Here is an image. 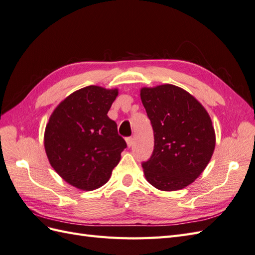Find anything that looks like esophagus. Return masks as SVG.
<instances>
[{"mask_svg": "<svg viewBox=\"0 0 255 255\" xmlns=\"http://www.w3.org/2000/svg\"><path fill=\"white\" fill-rule=\"evenodd\" d=\"M126 140H127L128 146V148H130V146H132V145H133V142H134V141H133V138H132V137H128Z\"/></svg>", "mask_w": 255, "mask_h": 255, "instance_id": "esophagus-1", "label": "esophagus"}]
</instances>
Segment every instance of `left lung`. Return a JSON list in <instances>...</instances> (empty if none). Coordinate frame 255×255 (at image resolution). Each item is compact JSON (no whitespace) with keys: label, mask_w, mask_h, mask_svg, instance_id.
<instances>
[{"label":"left lung","mask_w":255,"mask_h":255,"mask_svg":"<svg viewBox=\"0 0 255 255\" xmlns=\"http://www.w3.org/2000/svg\"><path fill=\"white\" fill-rule=\"evenodd\" d=\"M140 98L154 133L152 155L141 164L146 181L165 191L188 186L210 163L215 149L210 116L174 85L142 88Z\"/></svg>","instance_id":"obj_1"}]
</instances>
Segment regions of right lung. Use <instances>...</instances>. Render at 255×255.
Here are the masks:
<instances>
[{"label":"right lung","instance_id":"add662e5","mask_svg":"<svg viewBox=\"0 0 255 255\" xmlns=\"http://www.w3.org/2000/svg\"><path fill=\"white\" fill-rule=\"evenodd\" d=\"M117 89L87 86L66 98L51 115L44 148L51 166L72 186L94 190L110 180L127 142L109 113Z\"/></svg>","mask_w":255,"mask_h":255}]
</instances>
